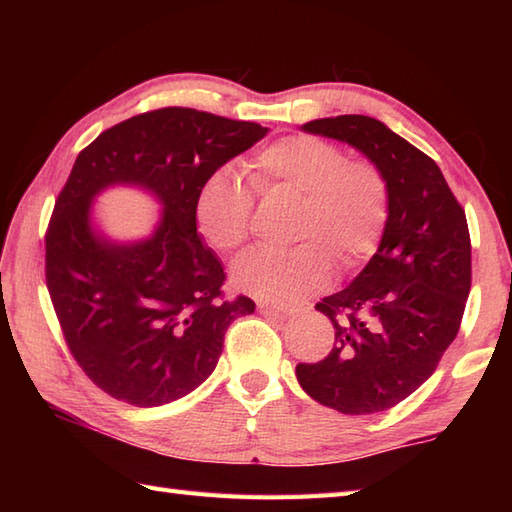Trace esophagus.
I'll use <instances>...</instances> for the list:
<instances>
[{
  "label": "esophagus",
  "instance_id": "obj_1",
  "mask_svg": "<svg viewBox=\"0 0 512 512\" xmlns=\"http://www.w3.org/2000/svg\"><path fill=\"white\" fill-rule=\"evenodd\" d=\"M259 312L264 314H273V317H292V314H297V308L292 306H275V303H259Z\"/></svg>",
  "mask_w": 512,
  "mask_h": 512
}]
</instances>
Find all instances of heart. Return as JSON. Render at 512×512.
<instances>
[{"label": "heart", "mask_w": 512, "mask_h": 512, "mask_svg": "<svg viewBox=\"0 0 512 512\" xmlns=\"http://www.w3.org/2000/svg\"><path fill=\"white\" fill-rule=\"evenodd\" d=\"M253 187L301 198L292 250L253 248L237 259L231 279L257 299L292 303L330 284L332 259L361 268L376 253L389 217V184L374 162L347 160L319 136H286L259 151ZM255 198L231 169L206 176L195 195V224L204 242L233 253L246 242Z\"/></svg>", "instance_id": "heart-1"}]
</instances>
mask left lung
Listing matches in <instances>:
<instances>
[{"mask_svg": "<svg viewBox=\"0 0 512 512\" xmlns=\"http://www.w3.org/2000/svg\"><path fill=\"white\" fill-rule=\"evenodd\" d=\"M301 129L372 160L389 184V217L369 264L317 303L334 325V345L323 361L299 363L297 380L347 416L385 411L436 372L460 330L471 290L469 224L436 162L385 123L345 114Z\"/></svg>", "mask_w": 512, "mask_h": 512, "instance_id": "8db88e82", "label": "left lung"}]
</instances>
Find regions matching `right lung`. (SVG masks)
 Returning <instances> with one entry per match:
<instances>
[{"label": "right lung", "mask_w": 512, "mask_h": 512, "mask_svg": "<svg viewBox=\"0 0 512 512\" xmlns=\"http://www.w3.org/2000/svg\"><path fill=\"white\" fill-rule=\"evenodd\" d=\"M268 127L162 107L118 123L85 147L46 233V284L74 361L96 387L134 407H160L200 387L224 334L255 301L222 295L224 268L195 224L206 176L253 147ZM114 183L163 204L157 231L112 243L94 229L93 198Z\"/></svg>", "instance_id": "add662e5"}]
</instances>
